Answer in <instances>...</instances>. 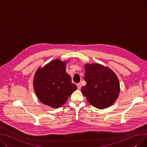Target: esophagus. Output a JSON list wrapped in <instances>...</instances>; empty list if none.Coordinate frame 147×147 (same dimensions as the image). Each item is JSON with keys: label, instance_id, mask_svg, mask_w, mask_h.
<instances>
[{"label": "esophagus", "instance_id": "obj_1", "mask_svg": "<svg viewBox=\"0 0 147 147\" xmlns=\"http://www.w3.org/2000/svg\"><path fill=\"white\" fill-rule=\"evenodd\" d=\"M77 87L78 89H80L81 87H82V85H81L80 83H77Z\"/></svg>", "mask_w": 147, "mask_h": 147}]
</instances>
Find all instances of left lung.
Returning a JSON list of instances; mask_svg holds the SVG:
<instances>
[{
	"label": "left lung",
	"instance_id": "8db88e82",
	"mask_svg": "<svg viewBox=\"0 0 147 147\" xmlns=\"http://www.w3.org/2000/svg\"><path fill=\"white\" fill-rule=\"evenodd\" d=\"M84 79L86 85L82 88V93L96 108L108 107L118 99L119 81L109 67L99 64H87Z\"/></svg>",
	"mask_w": 147,
	"mask_h": 147
}]
</instances>
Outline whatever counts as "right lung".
Returning a JSON list of instances; mask_svg holds the SVG:
<instances>
[{"label": "right lung", "mask_w": 147, "mask_h": 147, "mask_svg": "<svg viewBox=\"0 0 147 147\" xmlns=\"http://www.w3.org/2000/svg\"><path fill=\"white\" fill-rule=\"evenodd\" d=\"M66 61L52 60L39 68L34 78V89L41 103L54 108L63 105L77 86L65 71Z\"/></svg>", "instance_id": "1"}]
</instances>
